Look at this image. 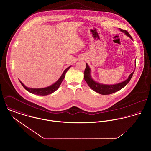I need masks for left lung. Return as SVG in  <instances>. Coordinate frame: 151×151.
Returning a JSON list of instances; mask_svg holds the SVG:
<instances>
[{
	"label": "left lung",
	"instance_id": "obj_1",
	"mask_svg": "<svg viewBox=\"0 0 151 151\" xmlns=\"http://www.w3.org/2000/svg\"><path fill=\"white\" fill-rule=\"evenodd\" d=\"M119 29L125 33V34L126 35H127L128 37H129V38L132 40V37H131V35H129V33L126 31V30H123L121 28H119ZM136 63V62H135ZM86 68L85 69L84 71V80H86V83L88 84V85L94 91L102 94V95H109V94H111L113 93H114L120 89H122L123 88H124L129 83L134 73V71L130 74L129 77V78L125 80L124 81L117 84H114V85H105V84H102L101 83H98L95 82L94 80H93V79L92 78L91 76V70L89 67L88 66V65L86 63Z\"/></svg>",
	"mask_w": 151,
	"mask_h": 151
}]
</instances>
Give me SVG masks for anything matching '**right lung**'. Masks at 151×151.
<instances>
[{"mask_svg": "<svg viewBox=\"0 0 151 151\" xmlns=\"http://www.w3.org/2000/svg\"><path fill=\"white\" fill-rule=\"evenodd\" d=\"M71 66L67 67L63 72V73L62 74V75L61 76V77H60V78L53 84H52L50 86H47L46 88H28L26 86H25L22 82H21L20 80V82L22 84V86L28 92H29L30 93H32L33 94H35V95H49L50 93H52L53 92H54L55 91H56L59 87L60 86L62 81L63 80V79L65 78V74L66 73V72L67 71V70L70 68Z\"/></svg>", "mask_w": 151, "mask_h": 151, "instance_id": "right-lung-1", "label": "right lung"}]
</instances>
